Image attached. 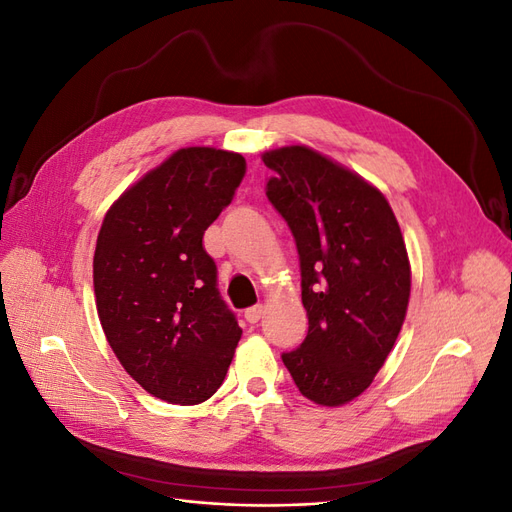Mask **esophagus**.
<instances>
[{"label": "esophagus", "instance_id": "34e87169", "mask_svg": "<svg viewBox=\"0 0 512 512\" xmlns=\"http://www.w3.org/2000/svg\"><path fill=\"white\" fill-rule=\"evenodd\" d=\"M260 316H262V303H256V305L245 309V320L247 322H258Z\"/></svg>", "mask_w": 512, "mask_h": 512}]
</instances>
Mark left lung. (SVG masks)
<instances>
[{
  "mask_svg": "<svg viewBox=\"0 0 512 512\" xmlns=\"http://www.w3.org/2000/svg\"><path fill=\"white\" fill-rule=\"evenodd\" d=\"M262 162L275 173L267 198L297 243L309 320L303 344L282 361L314 404H348L374 382L404 324V237L384 194L322 153L292 145Z\"/></svg>",
  "mask_w": 512,
  "mask_h": 512,
  "instance_id": "1",
  "label": "left lung"
}]
</instances>
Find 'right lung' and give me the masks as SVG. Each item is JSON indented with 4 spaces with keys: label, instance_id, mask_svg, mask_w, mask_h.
Here are the masks:
<instances>
[{
    "label": "right lung",
    "instance_id": "right-lung-1",
    "mask_svg": "<svg viewBox=\"0 0 512 512\" xmlns=\"http://www.w3.org/2000/svg\"><path fill=\"white\" fill-rule=\"evenodd\" d=\"M243 177L241 153L185 147L104 215L94 254L100 324L123 369L168 404L207 401L241 339L203 235Z\"/></svg>",
    "mask_w": 512,
    "mask_h": 512
}]
</instances>
